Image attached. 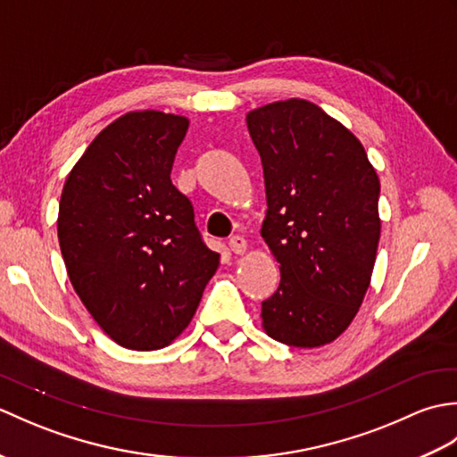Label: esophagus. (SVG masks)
Wrapping results in <instances>:
<instances>
[{
  "instance_id": "esophagus-1",
  "label": "esophagus",
  "mask_w": 457,
  "mask_h": 457,
  "mask_svg": "<svg viewBox=\"0 0 457 457\" xmlns=\"http://www.w3.org/2000/svg\"><path fill=\"white\" fill-rule=\"evenodd\" d=\"M229 249L234 251L236 255H244L245 251H247V241H245V237H241V236L229 237Z\"/></svg>"
}]
</instances>
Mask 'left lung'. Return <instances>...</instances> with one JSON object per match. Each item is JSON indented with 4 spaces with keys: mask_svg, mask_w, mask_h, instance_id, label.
<instances>
[{
    "mask_svg": "<svg viewBox=\"0 0 457 457\" xmlns=\"http://www.w3.org/2000/svg\"><path fill=\"white\" fill-rule=\"evenodd\" d=\"M247 128L265 174L261 236L280 263L263 329L293 347L326 345L371 283L381 184L355 135L312 102L267 104L247 113Z\"/></svg>",
    "mask_w": 457,
    "mask_h": 457,
    "instance_id": "left-lung-1",
    "label": "left lung"
}]
</instances>
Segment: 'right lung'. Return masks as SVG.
Masks as SVG:
<instances>
[{"instance_id": "1", "label": "right lung", "mask_w": 457, "mask_h": 457, "mask_svg": "<svg viewBox=\"0 0 457 457\" xmlns=\"http://www.w3.org/2000/svg\"><path fill=\"white\" fill-rule=\"evenodd\" d=\"M182 115L129 112L98 133L68 174L58 244L82 304L115 344L153 352L196 312L220 255L170 180Z\"/></svg>"}]
</instances>
